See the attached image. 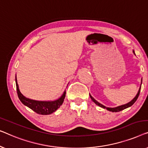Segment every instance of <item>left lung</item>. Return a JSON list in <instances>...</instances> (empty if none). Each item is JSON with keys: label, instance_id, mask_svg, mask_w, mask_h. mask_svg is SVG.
I'll use <instances>...</instances> for the list:
<instances>
[{"label": "left lung", "instance_id": "8db88e82", "mask_svg": "<svg viewBox=\"0 0 148 148\" xmlns=\"http://www.w3.org/2000/svg\"><path fill=\"white\" fill-rule=\"evenodd\" d=\"M133 52H134V53L135 54L134 51H133ZM135 55H136V54H135ZM141 84H142V78H141L140 87H139V89L138 92H137V95H136V97H135L134 98V99H133L132 100V101H131L130 102H129L128 103L125 104V105H121V106H118V107H116L111 108V107H105V105H102V104L99 103V102H98V101H97V100H95V99H94V98H93L90 95V99H92V101L93 102H94V103L96 104V105H98V106H99L100 107L103 108V109H106L107 110V111H111V112H119V111H122V110H124V109H127V108L130 107L131 106H132V105H134V104L135 103V102H136V101H137V98H138V97H139V93H140Z\"/></svg>", "mask_w": 148, "mask_h": 148}]
</instances>
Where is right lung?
<instances>
[{
	"instance_id": "right-lung-1",
	"label": "right lung",
	"mask_w": 148,
	"mask_h": 148,
	"mask_svg": "<svg viewBox=\"0 0 148 148\" xmlns=\"http://www.w3.org/2000/svg\"><path fill=\"white\" fill-rule=\"evenodd\" d=\"M15 82H16V90H17V95L18 99L24 105L32 109L33 111L39 115H50L55 112L56 110H58L62 104L64 103V99L66 97V90L62 95L59 99L55 101H36V100H33L29 98H27L21 92L18 88V85L17 83V80H16V75L15 76Z\"/></svg>"
}]
</instances>
